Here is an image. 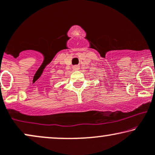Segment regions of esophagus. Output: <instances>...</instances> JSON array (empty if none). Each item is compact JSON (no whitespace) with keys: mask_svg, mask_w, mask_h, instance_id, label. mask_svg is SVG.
<instances>
[{"mask_svg":"<svg viewBox=\"0 0 155 155\" xmlns=\"http://www.w3.org/2000/svg\"><path fill=\"white\" fill-rule=\"evenodd\" d=\"M79 68H80V66H78V65H77V66H73V69L75 70V71H76V70H79Z\"/></svg>","mask_w":155,"mask_h":155,"instance_id":"1","label":"esophagus"}]
</instances>
